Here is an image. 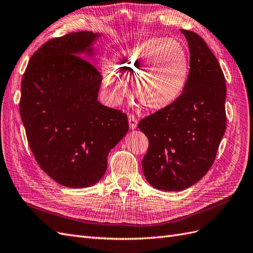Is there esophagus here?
<instances>
[{
	"label": "esophagus",
	"instance_id": "34e87169",
	"mask_svg": "<svg viewBox=\"0 0 253 253\" xmlns=\"http://www.w3.org/2000/svg\"><path fill=\"white\" fill-rule=\"evenodd\" d=\"M128 126L131 129H135L137 127V119H136V117L133 114L128 115Z\"/></svg>",
	"mask_w": 253,
	"mask_h": 253
}]
</instances>
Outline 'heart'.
Masks as SVG:
<instances>
[{
  "label": "heart",
  "mask_w": 253,
  "mask_h": 253,
  "mask_svg": "<svg viewBox=\"0 0 253 253\" xmlns=\"http://www.w3.org/2000/svg\"><path fill=\"white\" fill-rule=\"evenodd\" d=\"M113 67L126 80L135 81L139 103L148 110L165 108L180 97L186 86L190 59L181 42L167 37L151 38L115 54ZM104 85L114 102L127 92L126 85L111 69L104 70Z\"/></svg>",
  "instance_id": "b5f03b06"
}]
</instances>
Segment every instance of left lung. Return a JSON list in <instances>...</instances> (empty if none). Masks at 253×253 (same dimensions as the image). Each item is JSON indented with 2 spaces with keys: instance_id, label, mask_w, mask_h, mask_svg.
<instances>
[{
  "instance_id": "8db88e82",
  "label": "left lung",
  "mask_w": 253,
  "mask_h": 253,
  "mask_svg": "<svg viewBox=\"0 0 253 253\" xmlns=\"http://www.w3.org/2000/svg\"><path fill=\"white\" fill-rule=\"evenodd\" d=\"M185 36L190 69L183 92L171 104L147 116L138 128L149 148L142 170L153 187L180 192L207 174L226 131V79L217 58L198 34Z\"/></svg>"
}]
</instances>
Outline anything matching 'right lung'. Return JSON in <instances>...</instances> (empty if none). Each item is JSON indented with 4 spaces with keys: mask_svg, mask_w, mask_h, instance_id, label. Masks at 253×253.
Returning a JSON list of instances; mask_svg holds the SVG:
<instances>
[{
    "mask_svg": "<svg viewBox=\"0 0 253 253\" xmlns=\"http://www.w3.org/2000/svg\"><path fill=\"white\" fill-rule=\"evenodd\" d=\"M100 34L70 33L33 54L21 83L20 114L30 148L43 171L71 188L104 175L107 155L128 131L127 116L102 105V76L90 61Z\"/></svg>",
    "mask_w": 253,
    "mask_h": 253,
    "instance_id": "right-lung-1",
    "label": "right lung"
}]
</instances>
